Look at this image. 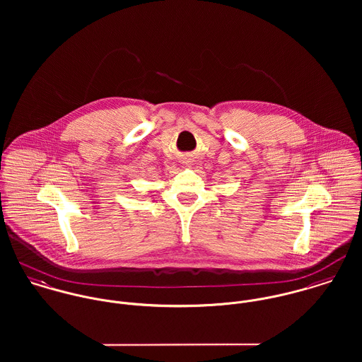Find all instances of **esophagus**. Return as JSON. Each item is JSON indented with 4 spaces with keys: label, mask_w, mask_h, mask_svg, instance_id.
<instances>
[{
    "label": "esophagus",
    "mask_w": 362,
    "mask_h": 362,
    "mask_svg": "<svg viewBox=\"0 0 362 362\" xmlns=\"http://www.w3.org/2000/svg\"><path fill=\"white\" fill-rule=\"evenodd\" d=\"M185 163H188V161H185Z\"/></svg>",
    "instance_id": "esophagus-1"
}]
</instances>
